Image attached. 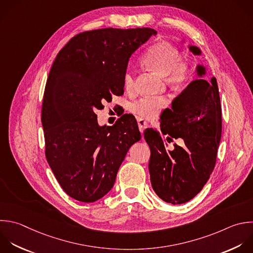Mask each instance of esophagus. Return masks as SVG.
Here are the masks:
<instances>
[{
    "mask_svg": "<svg viewBox=\"0 0 253 253\" xmlns=\"http://www.w3.org/2000/svg\"><path fill=\"white\" fill-rule=\"evenodd\" d=\"M137 124H138V128H139V131L141 133H143V130L147 127V123L141 119H137Z\"/></svg>",
    "mask_w": 253,
    "mask_h": 253,
    "instance_id": "obj_1",
    "label": "esophagus"
}]
</instances>
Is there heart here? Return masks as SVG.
Instances as JSON below:
<instances>
[{
    "instance_id": "heart-1",
    "label": "heart",
    "mask_w": 253,
    "mask_h": 253,
    "mask_svg": "<svg viewBox=\"0 0 253 253\" xmlns=\"http://www.w3.org/2000/svg\"><path fill=\"white\" fill-rule=\"evenodd\" d=\"M141 63L150 71L165 78L166 82L174 87L186 85L190 79L188 64L181 59L180 52L167 42L153 44L141 58ZM125 89L131 91L134 88V77L126 71L123 78ZM167 104L166 99H141L130 104L129 110L138 118L153 119Z\"/></svg>"
}]
</instances>
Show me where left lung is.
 <instances>
[{"label":"left lung","mask_w":253,"mask_h":253,"mask_svg":"<svg viewBox=\"0 0 253 253\" xmlns=\"http://www.w3.org/2000/svg\"><path fill=\"white\" fill-rule=\"evenodd\" d=\"M188 48L194 55L202 54L195 45L189 44ZM196 73L198 78L172 101L171 109L161 113V132L144 130L150 148L151 186L161 200L173 205L187 203L203 189L213 170L220 141L221 108L216 80L205 78L207 68L202 64L196 66ZM178 137L185 145H174L173 151H167L166 141Z\"/></svg>","instance_id":"1"}]
</instances>
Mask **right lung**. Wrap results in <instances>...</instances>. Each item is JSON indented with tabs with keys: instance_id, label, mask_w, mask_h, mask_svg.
I'll list each match as a JSON object with an SVG mask.
<instances>
[{
	"instance_id": "right-lung-1",
	"label": "right lung",
	"mask_w": 253,
	"mask_h": 253,
	"mask_svg": "<svg viewBox=\"0 0 253 253\" xmlns=\"http://www.w3.org/2000/svg\"><path fill=\"white\" fill-rule=\"evenodd\" d=\"M156 35L148 28L81 33L52 64L42 110L45 156L62 189L77 201L93 203L109 193L127 150L141 138L132 118L99 126L95 112L112 95H124L130 56Z\"/></svg>"
}]
</instances>
